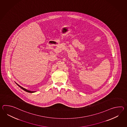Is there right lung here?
Returning <instances> with one entry per match:
<instances>
[{
  "label": "right lung",
  "instance_id": "obj_1",
  "mask_svg": "<svg viewBox=\"0 0 127 127\" xmlns=\"http://www.w3.org/2000/svg\"><path fill=\"white\" fill-rule=\"evenodd\" d=\"M16 84L18 86H19V87L21 88L22 89H23V90L25 91H26V92H28V93H34V92H33V91H29L28 90H26V89L25 88H22V87H21V86H20V85H19L18 84H17V83H16Z\"/></svg>",
  "mask_w": 127,
  "mask_h": 127
}]
</instances>
